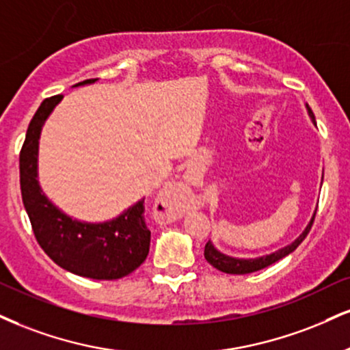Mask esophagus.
Instances as JSON below:
<instances>
[{
    "label": "esophagus",
    "instance_id": "34e87169",
    "mask_svg": "<svg viewBox=\"0 0 350 350\" xmlns=\"http://www.w3.org/2000/svg\"><path fill=\"white\" fill-rule=\"evenodd\" d=\"M158 204L163 210L164 217L171 218V220L178 218L184 212V207H186V197H184V192L179 184H170V186L164 187V191L159 193Z\"/></svg>",
    "mask_w": 350,
    "mask_h": 350
}]
</instances>
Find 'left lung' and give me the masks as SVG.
Masks as SVG:
<instances>
[{"mask_svg": "<svg viewBox=\"0 0 350 350\" xmlns=\"http://www.w3.org/2000/svg\"><path fill=\"white\" fill-rule=\"evenodd\" d=\"M306 109H308V116L311 117V120H313V124H317V122H314L313 112H311V109L308 107V104H306ZM314 215H317V210H314L313 217H311V220L308 225H306V228L303 230V233L295 239V241H292L290 244H287V246L280 247L279 251L271 252V254H267V256H260V258H254V259L231 258V256L223 254L221 251H218L210 239H208V243L205 244L204 256H205V259H207L208 264H212L213 267L218 269V271L225 272V273H237V275H243V273H251V272L260 271V269L271 266V264L277 262V260L285 258V256H288L290 252H293L298 246H300L303 239L306 238V234L310 233L311 225H313V221H314Z\"/></svg>", "mask_w": 350, "mask_h": 350, "instance_id": "1", "label": "left lung"}]
</instances>
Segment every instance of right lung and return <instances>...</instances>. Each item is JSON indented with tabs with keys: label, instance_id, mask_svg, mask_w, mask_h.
<instances>
[{
	"label": "right lung",
	"instance_id": "1",
	"mask_svg": "<svg viewBox=\"0 0 350 350\" xmlns=\"http://www.w3.org/2000/svg\"><path fill=\"white\" fill-rule=\"evenodd\" d=\"M98 79V78H96ZM86 79L75 86L94 83ZM62 94L45 99L29 124L19 154L21 193L33 234L45 254L71 273L96 280H116L140 267L150 251L151 231L145 223V199L103 223L75 220L47 199L37 179L39 138Z\"/></svg>",
	"mask_w": 350,
	"mask_h": 350
}]
</instances>
